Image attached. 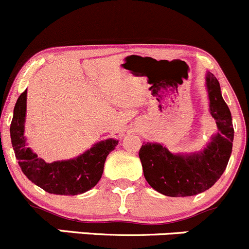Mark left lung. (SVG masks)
<instances>
[{
  "label": "left lung",
  "instance_id": "obj_1",
  "mask_svg": "<svg viewBox=\"0 0 249 249\" xmlns=\"http://www.w3.org/2000/svg\"><path fill=\"white\" fill-rule=\"evenodd\" d=\"M210 112L218 132L202 150L172 154L159 143H144L140 149L143 175L150 187L166 196H193L210 189L227 169L232 150L233 127L229 107L223 100L218 79L206 74Z\"/></svg>",
  "mask_w": 249,
  "mask_h": 249
}]
</instances>
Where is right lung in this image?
<instances>
[{
  "instance_id": "1",
  "label": "right lung",
  "mask_w": 249,
  "mask_h": 249,
  "mask_svg": "<svg viewBox=\"0 0 249 249\" xmlns=\"http://www.w3.org/2000/svg\"><path fill=\"white\" fill-rule=\"evenodd\" d=\"M25 115L26 90L18 99L11 124L12 145L24 175L50 194L78 195L94 188L104 172L107 155L117 147L118 141H101L74 159L49 164L27 147L24 137Z\"/></svg>"
}]
</instances>
